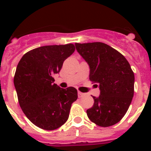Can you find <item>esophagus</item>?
I'll return each instance as SVG.
<instances>
[{"label": "esophagus", "mask_w": 151, "mask_h": 151, "mask_svg": "<svg viewBox=\"0 0 151 151\" xmlns=\"http://www.w3.org/2000/svg\"><path fill=\"white\" fill-rule=\"evenodd\" d=\"M85 94H84V93H82V92H80V91H78V97H84V96H85Z\"/></svg>", "instance_id": "esophagus-1"}]
</instances>
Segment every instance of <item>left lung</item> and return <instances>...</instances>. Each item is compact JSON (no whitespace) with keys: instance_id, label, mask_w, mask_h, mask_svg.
Returning <instances> with one entry per match:
<instances>
[{"instance_id":"8db88e82","label":"left lung","mask_w":151,"mask_h":151,"mask_svg":"<svg viewBox=\"0 0 151 151\" xmlns=\"http://www.w3.org/2000/svg\"><path fill=\"white\" fill-rule=\"evenodd\" d=\"M78 54L88 64L89 79L99 87V97L87 110L91 122L101 127L115 125L127 112L134 96V75L122 54L102 42L76 43Z\"/></svg>"}]
</instances>
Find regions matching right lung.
Here are the masks:
<instances>
[{"label": "right lung", "instance_id": "right-lung-1", "mask_svg": "<svg viewBox=\"0 0 151 151\" xmlns=\"http://www.w3.org/2000/svg\"><path fill=\"white\" fill-rule=\"evenodd\" d=\"M74 51L73 44L39 47L24 54L17 65L13 82L19 104L26 117L41 129L54 130L63 125L78 98L75 88H61L53 78Z\"/></svg>", "mask_w": 151, "mask_h": 151}]
</instances>
